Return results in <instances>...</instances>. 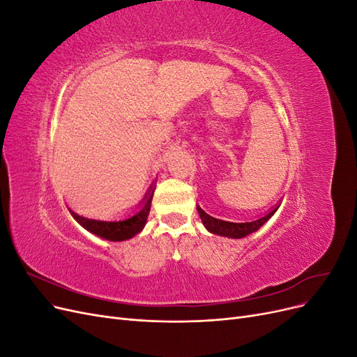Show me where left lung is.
Returning a JSON list of instances; mask_svg holds the SVG:
<instances>
[{
	"label": "left lung",
	"instance_id": "left-lung-1",
	"mask_svg": "<svg viewBox=\"0 0 357 357\" xmlns=\"http://www.w3.org/2000/svg\"><path fill=\"white\" fill-rule=\"evenodd\" d=\"M280 202L273 210H269L265 214L256 215V218H240V215H231L228 213H219L211 210H204L197 205L199 218L205 229L211 234L228 236V238H244V236L256 232L262 225H265L273 218L274 213L278 210Z\"/></svg>",
	"mask_w": 357,
	"mask_h": 357
}]
</instances>
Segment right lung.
Segmentation results:
<instances>
[{
	"instance_id": "1",
	"label": "right lung",
	"mask_w": 357,
	"mask_h": 357,
	"mask_svg": "<svg viewBox=\"0 0 357 357\" xmlns=\"http://www.w3.org/2000/svg\"><path fill=\"white\" fill-rule=\"evenodd\" d=\"M153 192L155 181L146 192L143 201L135 208H131L119 215H110V218H88V215L77 214L73 210H70V213L75 222L91 234L101 236V238L109 241H125L132 238V236L144 229L150 207H152Z\"/></svg>"
}]
</instances>
